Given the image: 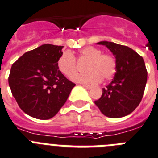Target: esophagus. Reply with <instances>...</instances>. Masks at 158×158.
I'll list each match as a JSON object with an SVG mask.
<instances>
[{"instance_id": "1", "label": "esophagus", "mask_w": 158, "mask_h": 158, "mask_svg": "<svg viewBox=\"0 0 158 158\" xmlns=\"http://www.w3.org/2000/svg\"><path fill=\"white\" fill-rule=\"evenodd\" d=\"M83 86L84 87V88H88V89H91V88H92V85H88V84H83Z\"/></svg>"}]
</instances>
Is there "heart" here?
I'll return each mask as SVG.
<instances>
[{"label":"heart","instance_id":"1","mask_svg":"<svg viewBox=\"0 0 158 158\" xmlns=\"http://www.w3.org/2000/svg\"><path fill=\"white\" fill-rule=\"evenodd\" d=\"M79 61H87L84 65L86 72L76 75L73 80L78 83H97L101 79H110L116 71V60L109 53H101V49L92 46L81 48L78 53ZM57 67L64 75L72 78L77 71L75 56L66 51L61 53L57 61Z\"/></svg>","mask_w":158,"mask_h":158}]
</instances>
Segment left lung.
<instances>
[{"label":"left lung","mask_w":158,"mask_h":158,"mask_svg":"<svg viewBox=\"0 0 158 158\" xmlns=\"http://www.w3.org/2000/svg\"><path fill=\"white\" fill-rule=\"evenodd\" d=\"M106 46L116 59V73L102 89L96 106L104 115L112 118L127 116L139 106L147 83L148 73L143 57L127 46L109 41L98 42Z\"/></svg>","instance_id":"left-lung-1"}]
</instances>
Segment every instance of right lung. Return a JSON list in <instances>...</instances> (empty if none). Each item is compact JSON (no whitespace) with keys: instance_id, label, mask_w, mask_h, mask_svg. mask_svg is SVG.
Segmentation results:
<instances>
[{"instance_id":"add662e5","label":"right lung","mask_w":158,"mask_h":158,"mask_svg":"<svg viewBox=\"0 0 158 158\" xmlns=\"http://www.w3.org/2000/svg\"><path fill=\"white\" fill-rule=\"evenodd\" d=\"M62 48L45 44L25 52L11 66V92L20 109L35 118L54 117L75 86L57 67Z\"/></svg>"}]
</instances>
